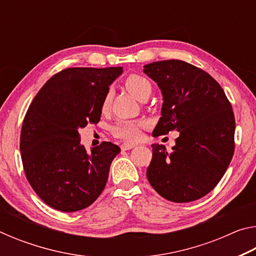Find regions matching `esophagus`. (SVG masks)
Here are the masks:
<instances>
[{"mask_svg": "<svg viewBox=\"0 0 256 256\" xmlns=\"http://www.w3.org/2000/svg\"><path fill=\"white\" fill-rule=\"evenodd\" d=\"M136 144H131V142H124V144L120 146V148L123 150H130V149H133L136 148Z\"/></svg>", "mask_w": 256, "mask_h": 256, "instance_id": "34e87169", "label": "esophagus"}]
</instances>
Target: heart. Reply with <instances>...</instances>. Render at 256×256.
I'll list each match as a JSON object with an SVG mask.
<instances>
[{"label": "heart", "instance_id": "obj_1", "mask_svg": "<svg viewBox=\"0 0 256 256\" xmlns=\"http://www.w3.org/2000/svg\"><path fill=\"white\" fill-rule=\"evenodd\" d=\"M125 86H126L130 92H132L134 96L140 100H144L146 98H149L152 86L150 81L146 79L144 76L138 74H131L125 79ZM112 100V90H108L102 100V110H106L110 105ZM140 122H134V120H120L118 124L112 128L114 136L126 138V140H136L140 136Z\"/></svg>", "mask_w": 256, "mask_h": 256}]
</instances>
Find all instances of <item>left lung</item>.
<instances>
[{"label": "left lung", "instance_id": "8db88e82", "mask_svg": "<svg viewBox=\"0 0 256 256\" xmlns=\"http://www.w3.org/2000/svg\"><path fill=\"white\" fill-rule=\"evenodd\" d=\"M144 72L162 94V118L152 136L176 130L168 152L154 144L146 170L159 196L185 203L206 196L222 178L235 149V118L220 84L201 68L180 60L146 64Z\"/></svg>", "mask_w": 256, "mask_h": 256}]
</instances>
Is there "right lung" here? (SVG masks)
Wrapping results in <instances>:
<instances>
[{
	"label": "right lung",
	"mask_w": 256,
	"mask_h": 256,
	"mask_svg": "<svg viewBox=\"0 0 256 256\" xmlns=\"http://www.w3.org/2000/svg\"><path fill=\"white\" fill-rule=\"evenodd\" d=\"M118 68H70L42 86L24 116L20 151L27 180L46 204L63 212L84 209L105 188L120 146L112 142L86 150L79 130L100 120Z\"/></svg>",
	"instance_id": "1"
}]
</instances>
